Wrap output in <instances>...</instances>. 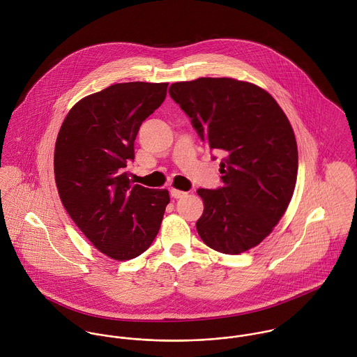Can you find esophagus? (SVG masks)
Masks as SVG:
<instances>
[{"label": "esophagus", "mask_w": 357, "mask_h": 357, "mask_svg": "<svg viewBox=\"0 0 357 357\" xmlns=\"http://www.w3.org/2000/svg\"><path fill=\"white\" fill-rule=\"evenodd\" d=\"M170 195L174 198V199H180V198H183V197H185L187 195V192H184V191H180V190H170Z\"/></svg>", "instance_id": "esophagus-1"}]
</instances>
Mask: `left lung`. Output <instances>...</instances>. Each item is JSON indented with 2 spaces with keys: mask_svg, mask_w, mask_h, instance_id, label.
<instances>
[{
  "mask_svg": "<svg viewBox=\"0 0 357 357\" xmlns=\"http://www.w3.org/2000/svg\"><path fill=\"white\" fill-rule=\"evenodd\" d=\"M169 95L210 150L225 155L222 187L198 190L201 239L224 255L248 252L272 232L296 188L298 151L286 114L259 86L232 78L176 82Z\"/></svg>",
  "mask_w": 357,
  "mask_h": 357,
  "instance_id": "8db88e82",
  "label": "left lung"
}]
</instances>
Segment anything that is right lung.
<instances>
[{"label": "right lung", "instance_id": "right-lung-1", "mask_svg": "<svg viewBox=\"0 0 357 357\" xmlns=\"http://www.w3.org/2000/svg\"><path fill=\"white\" fill-rule=\"evenodd\" d=\"M167 84H115L77 102L54 146L61 204L93 246L114 259L144 253L170 202L167 190L132 184L126 163L146 118L163 102Z\"/></svg>", "mask_w": 357, "mask_h": 357}]
</instances>
